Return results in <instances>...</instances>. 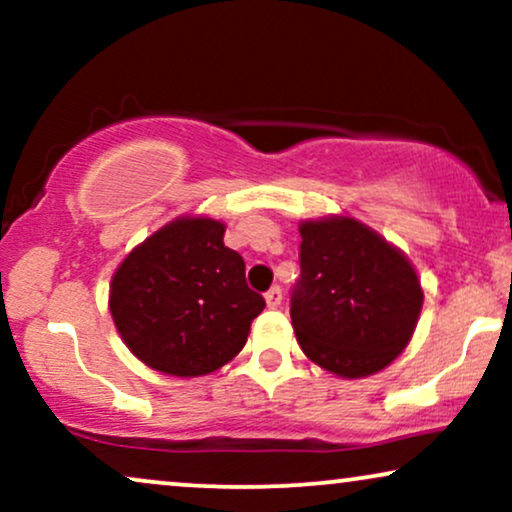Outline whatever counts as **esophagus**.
<instances>
[{"mask_svg":"<svg viewBox=\"0 0 512 512\" xmlns=\"http://www.w3.org/2000/svg\"><path fill=\"white\" fill-rule=\"evenodd\" d=\"M281 298H284V296H281V289H279V286H272V289H269L267 293H264V301H267L269 308H279V305H281Z\"/></svg>","mask_w":512,"mask_h":512,"instance_id":"esophagus-1","label":"esophagus"}]
</instances>
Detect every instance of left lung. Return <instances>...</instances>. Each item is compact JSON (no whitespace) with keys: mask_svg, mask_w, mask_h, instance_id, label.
Segmentation results:
<instances>
[{"mask_svg":"<svg viewBox=\"0 0 512 512\" xmlns=\"http://www.w3.org/2000/svg\"><path fill=\"white\" fill-rule=\"evenodd\" d=\"M301 281L291 325L315 366L354 380L380 373L407 349L424 289L397 245L354 216L301 221Z\"/></svg>","mask_w":512,"mask_h":512,"instance_id":"left-lung-1","label":"left lung"}]
</instances>
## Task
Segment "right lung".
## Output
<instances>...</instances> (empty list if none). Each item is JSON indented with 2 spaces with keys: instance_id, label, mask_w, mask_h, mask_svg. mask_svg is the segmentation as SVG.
<instances>
[{
  "instance_id": "right-lung-1",
  "label": "right lung",
  "mask_w": 512,
  "mask_h": 512,
  "mask_svg": "<svg viewBox=\"0 0 512 512\" xmlns=\"http://www.w3.org/2000/svg\"><path fill=\"white\" fill-rule=\"evenodd\" d=\"M211 216L168 221L115 269L108 308L144 366L175 378L209 375L238 356L264 298L245 284V262L223 245Z\"/></svg>"
}]
</instances>
